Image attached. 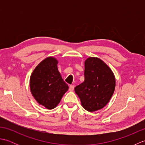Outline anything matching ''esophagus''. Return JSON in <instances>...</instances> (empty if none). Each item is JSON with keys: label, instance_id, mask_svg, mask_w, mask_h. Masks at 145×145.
I'll use <instances>...</instances> for the list:
<instances>
[{"label": "esophagus", "instance_id": "obj_1", "mask_svg": "<svg viewBox=\"0 0 145 145\" xmlns=\"http://www.w3.org/2000/svg\"><path fill=\"white\" fill-rule=\"evenodd\" d=\"M74 90V85H70L69 87V91H72Z\"/></svg>", "mask_w": 145, "mask_h": 145}]
</instances>
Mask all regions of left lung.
Returning <instances> with one entry per match:
<instances>
[{"label": "left lung", "mask_w": 145, "mask_h": 145, "mask_svg": "<svg viewBox=\"0 0 145 145\" xmlns=\"http://www.w3.org/2000/svg\"><path fill=\"white\" fill-rule=\"evenodd\" d=\"M84 75V82L75 88L82 106L90 112L103 108L115 91L113 72L100 58L89 57L85 61Z\"/></svg>", "instance_id": "1"}]
</instances>
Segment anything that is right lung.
I'll return each mask as SVG.
<instances>
[{"mask_svg":"<svg viewBox=\"0 0 145 145\" xmlns=\"http://www.w3.org/2000/svg\"><path fill=\"white\" fill-rule=\"evenodd\" d=\"M58 61L48 57L33 70L30 78V91L37 102L46 108L56 107L69 89L57 68Z\"/></svg>","mask_w":145,"mask_h":145,"instance_id":"1","label":"right lung"}]
</instances>
